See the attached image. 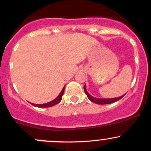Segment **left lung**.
<instances>
[{
  "instance_id": "left-lung-1",
  "label": "left lung",
  "mask_w": 151,
  "mask_h": 151,
  "mask_svg": "<svg viewBox=\"0 0 151 151\" xmlns=\"http://www.w3.org/2000/svg\"><path fill=\"white\" fill-rule=\"evenodd\" d=\"M84 91H85V93H86L87 96H88V99L90 100L91 101H92V102L95 103V104H112V103H114L115 102V101H118V100H120L121 99H122L123 96H124V95L123 96H121L120 97H118V98H113V99H98V98H95V97L92 96L90 95L89 93H88V92L86 90V87H85V85L84 86Z\"/></svg>"
}]
</instances>
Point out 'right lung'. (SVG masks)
I'll use <instances>...</instances> for the list:
<instances>
[{"mask_svg":"<svg viewBox=\"0 0 151 151\" xmlns=\"http://www.w3.org/2000/svg\"><path fill=\"white\" fill-rule=\"evenodd\" d=\"M64 89H65V87L63 88V89H62L61 92L60 93V94H59V95L58 96L56 97V98L54 100H52V101H50V102L46 103V104H33V103H32L31 104L33 105V106H37V107H41V108L50 107V106H54V105L58 104V103L60 102V101H61L62 96H63V93H64Z\"/></svg>","mask_w":151,"mask_h":151,"instance_id":"1","label":"right lung"}]
</instances>
